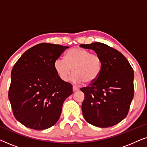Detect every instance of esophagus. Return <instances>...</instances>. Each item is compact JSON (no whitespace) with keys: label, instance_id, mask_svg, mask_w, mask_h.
Instances as JSON below:
<instances>
[{"label":"esophagus","instance_id":"1","mask_svg":"<svg viewBox=\"0 0 147 147\" xmlns=\"http://www.w3.org/2000/svg\"><path fill=\"white\" fill-rule=\"evenodd\" d=\"M79 90V88L78 87H76V86H73V91L74 92H76V91H78Z\"/></svg>","mask_w":147,"mask_h":147}]
</instances>
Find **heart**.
Masks as SVG:
<instances>
[{
  "mask_svg": "<svg viewBox=\"0 0 147 147\" xmlns=\"http://www.w3.org/2000/svg\"><path fill=\"white\" fill-rule=\"evenodd\" d=\"M54 69L62 81H67L72 71L71 80L76 83L92 84L101 74L102 61L97 54L80 47L74 48L66 54L65 59L59 57L54 61Z\"/></svg>",
  "mask_w": 147,
  "mask_h": 147,
  "instance_id": "heart-1",
  "label": "heart"
}]
</instances>
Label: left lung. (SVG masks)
Here are the masks:
<instances>
[{"label":"left lung","instance_id":"8db88e82","mask_svg":"<svg viewBox=\"0 0 147 147\" xmlns=\"http://www.w3.org/2000/svg\"><path fill=\"white\" fill-rule=\"evenodd\" d=\"M101 57V74L95 82L82 88V110L88 123L100 128L116 125L127 116L134 97V71L127 59L104 43L82 44Z\"/></svg>","mask_w":147,"mask_h":147}]
</instances>
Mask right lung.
Listing matches in <instances>:
<instances>
[{"mask_svg": "<svg viewBox=\"0 0 147 147\" xmlns=\"http://www.w3.org/2000/svg\"><path fill=\"white\" fill-rule=\"evenodd\" d=\"M69 47L43 43L26 51L11 71L9 99L14 116L26 127L44 130L59 120L72 85L58 77L54 61Z\"/></svg>", "mask_w": 147, "mask_h": 147, "instance_id": "obj_1", "label": "right lung"}]
</instances>
